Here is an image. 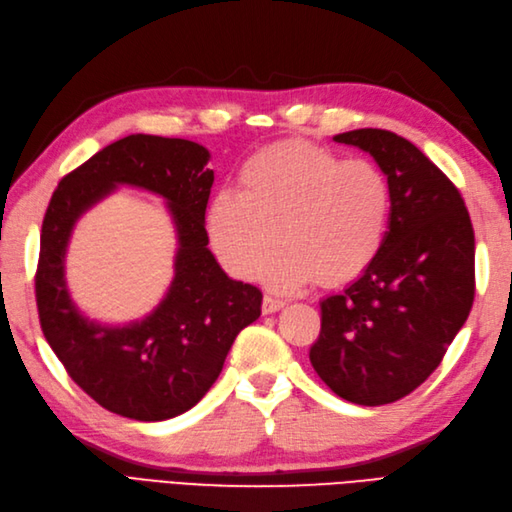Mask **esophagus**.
<instances>
[{"label": "esophagus", "mask_w": 512, "mask_h": 512, "mask_svg": "<svg viewBox=\"0 0 512 512\" xmlns=\"http://www.w3.org/2000/svg\"><path fill=\"white\" fill-rule=\"evenodd\" d=\"M287 304L282 299H276V297H270V295H266L263 297V304H261V310H263V314H272V312H278V310H282L285 308Z\"/></svg>", "instance_id": "obj_1"}]
</instances>
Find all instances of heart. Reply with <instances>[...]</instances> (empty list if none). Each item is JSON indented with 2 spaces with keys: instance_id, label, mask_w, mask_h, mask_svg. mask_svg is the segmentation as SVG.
I'll return each mask as SVG.
<instances>
[{
  "instance_id": "b5f03b06",
  "label": "heart",
  "mask_w": 512,
  "mask_h": 512,
  "mask_svg": "<svg viewBox=\"0 0 512 512\" xmlns=\"http://www.w3.org/2000/svg\"><path fill=\"white\" fill-rule=\"evenodd\" d=\"M240 187L208 204L206 230L223 266L238 278L255 274L276 291L318 280L344 287L380 255L392 219V187L369 160H346L304 139L263 147L244 162Z\"/></svg>"
}]
</instances>
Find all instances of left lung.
<instances>
[{
  "mask_svg": "<svg viewBox=\"0 0 512 512\" xmlns=\"http://www.w3.org/2000/svg\"><path fill=\"white\" fill-rule=\"evenodd\" d=\"M375 158L392 187L373 266L320 304L314 371L342 399L377 407L422 386L475 301V230L458 187L411 141L382 128L333 137Z\"/></svg>",
  "mask_w": 512,
  "mask_h": 512,
  "instance_id": "left-lung-1",
  "label": "left lung"
}]
</instances>
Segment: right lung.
Instances as JSON below:
<instances>
[{"instance_id": "add662e5", "label": "right lung", "mask_w": 512, "mask_h": 512, "mask_svg": "<svg viewBox=\"0 0 512 512\" xmlns=\"http://www.w3.org/2000/svg\"><path fill=\"white\" fill-rule=\"evenodd\" d=\"M185 139L130 135L67 173L46 208L35 301L46 342L71 380L111 413L160 422L192 409L219 377L236 335L261 314V291L227 276L208 251L204 213L215 175ZM116 182L162 195L174 213L176 280L141 324L101 328L72 306L64 249L72 223Z\"/></svg>"}]
</instances>
